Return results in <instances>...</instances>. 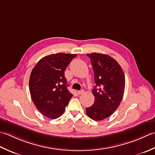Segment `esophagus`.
<instances>
[{"label":"esophagus","mask_w":155,"mask_h":155,"mask_svg":"<svg viewBox=\"0 0 155 155\" xmlns=\"http://www.w3.org/2000/svg\"><path fill=\"white\" fill-rule=\"evenodd\" d=\"M84 93V90H81V91H78V94H82Z\"/></svg>","instance_id":"obj_1"}]
</instances>
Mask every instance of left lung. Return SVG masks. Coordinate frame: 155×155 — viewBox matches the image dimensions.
<instances>
[{
  "label": "left lung",
  "instance_id": "8db88e82",
  "mask_svg": "<svg viewBox=\"0 0 155 155\" xmlns=\"http://www.w3.org/2000/svg\"><path fill=\"white\" fill-rule=\"evenodd\" d=\"M87 55L91 58L96 84L92 91L94 102L87 108L86 113L93 120H101L110 117L119 106L124 92V74L109 55L95 52Z\"/></svg>",
  "mask_w": 155,
  "mask_h": 155
}]
</instances>
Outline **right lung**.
Returning a JSON list of instances; mask_svg holds the SVG:
<instances>
[{"mask_svg":"<svg viewBox=\"0 0 155 155\" xmlns=\"http://www.w3.org/2000/svg\"><path fill=\"white\" fill-rule=\"evenodd\" d=\"M77 54L57 53L46 56L32 69L29 80L32 100L37 109L54 119L63 114L72 97L64 71Z\"/></svg>","mask_w":155,"mask_h":155,"instance_id":"add662e5","label":"right lung"}]
</instances>
